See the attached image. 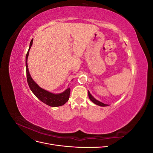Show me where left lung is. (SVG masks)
<instances>
[{
	"instance_id": "left-lung-1",
	"label": "left lung",
	"mask_w": 153,
	"mask_h": 153,
	"mask_svg": "<svg viewBox=\"0 0 153 153\" xmlns=\"http://www.w3.org/2000/svg\"><path fill=\"white\" fill-rule=\"evenodd\" d=\"M88 95H89V98L90 100L92 101V102L93 103H94V104H96V105H99V106H106L108 105L105 104V103H102V102H101V101L96 100V99L94 98V97L91 94L90 92H89V91H88Z\"/></svg>"
}]
</instances>
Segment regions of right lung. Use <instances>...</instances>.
<instances>
[{
    "label": "right lung",
    "mask_w": 153,
    "mask_h": 153,
    "mask_svg": "<svg viewBox=\"0 0 153 153\" xmlns=\"http://www.w3.org/2000/svg\"><path fill=\"white\" fill-rule=\"evenodd\" d=\"M32 42H33V40L32 39L30 43L29 48L28 52L27 53L25 58L27 79L30 89L37 98L46 105L52 106V107H57V106H62L65 104L69 100V94H70V88L68 87V89H66L64 92H61V93H52V92L45 90L40 87L36 84L35 81L32 79L30 75L28 68V64H27V59H28L29 57V50L32 45Z\"/></svg>",
    "instance_id": "right-lung-1"
}]
</instances>
